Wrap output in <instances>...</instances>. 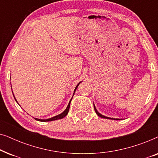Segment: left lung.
<instances>
[{
    "label": "left lung",
    "instance_id": "8db88e82",
    "mask_svg": "<svg viewBox=\"0 0 158 158\" xmlns=\"http://www.w3.org/2000/svg\"><path fill=\"white\" fill-rule=\"evenodd\" d=\"M94 110H95V111H96V114L97 115H98V116H100V117H101V118H109V119H114V120H119L118 119V118H109V117H107V116H103V115H102V114H101L100 113H99V112L97 111L96 110V106H95V105H94Z\"/></svg>",
    "mask_w": 158,
    "mask_h": 158
}]
</instances>
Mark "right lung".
I'll use <instances>...</instances> for the list:
<instances>
[{
  "mask_svg": "<svg viewBox=\"0 0 158 158\" xmlns=\"http://www.w3.org/2000/svg\"><path fill=\"white\" fill-rule=\"evenodd\" d=\"M81 83H79L78 84H77L76 87H75V90H74V94H75V90H76V89H77V86L79 85V84ZM74 94H73V95H74ZM14 98H15V100L16 101V98H15V97H14ZM72 98L70 99V102H69L68 105V107L66 108V109L64 110V111L63 112H62V114H59V115H57V116H54V117H52V118H47V119H40V118H35L36 120H37V121H40V122H51V121H55V120H57V119H61V118H64V116H67V114H68L69 109H70V102H71V100H72ZM16 102H17V101H16Z\"/></svg>",
  "mask_w": 158,
  "mask_h": 158,
  "instance_id": "right-lung-1",
  "label": "right lung"
}]
</instances>
